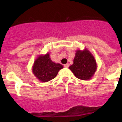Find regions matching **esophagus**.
Returning <instances> with one entry per match:
<instances>
[{
  "label": "esophagus",
  "mask_w": 122,
  "mask_h": 122,
  "mask_svg": "<svg viewBox=\"0 0 122 122\" xmlns=\"http://www.w3.org/2000/svg\"><path fill=\"white\" fill-rule=\"evenodd\" d=\"M68 66H69L68 63H66V64L64 65V67L65 68H68Z\"/></svg>",
  "instance_id": "34e87169"
}]
</instances>
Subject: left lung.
I'll list each match as a JSON object with an SVG mask.
<instances>
[{
  "mask_svg": "<svg viewBox=\"0 0 122 122\" xmlns=\"http://www.w3.org/2000/svg\"><path fill=\"white\" fill-rule=\"evenodd\" d=\"M70 69L76 77L82 80L91 78L97 70V63L93 56L87 49L76 52L73 64Z\"/></svg>",
  "mask_w": 122,
  "mask_h": 122,
  "instance_id": "left-lung-1",
  "label": "left lung"
}]
</instances>
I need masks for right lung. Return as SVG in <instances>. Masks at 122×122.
Masks as SVG:
<instances>
[{
  "label": "right lung",
  "instance_id": "obj_1",
  "mask_svg": "<svg viewBox=\"0 0 122 122\" xmlns=\"http://www.w3.org/2000/svg\"><path fill=\"white\" fill-rule=\"evenodd\" d=\"M62 68H63L62 65L52 62L48 53L38 57L34 62L32 70L34 75L40 81L48 82L55 78Z\"/></svg>",
  "mask_w": 122,
  "mask_h": 122
}]
</instances>
